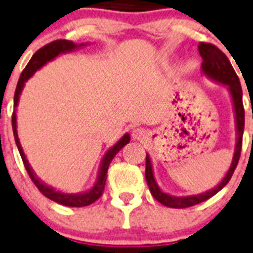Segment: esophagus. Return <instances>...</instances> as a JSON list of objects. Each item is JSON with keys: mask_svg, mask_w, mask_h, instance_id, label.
Returning <instances> with one entry per match:
<instances>
[{"mask_svg": "<svg viewBox=\"0 0 253 253\" xmlns=\"http://www.w3.org/2000/svg\"><path fill=\"white\" fill-rule=\"evenodd\" d=\"M148 136V131L143 127H136V128H133L132 131V137L135 140H144L145 137Z\"/></svg>", "mask_w": 253, "mask_h": 253, "instance_id": "1", "label": "esophagus"}]
</instances>
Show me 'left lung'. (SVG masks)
<instances>
[{
  "instance_id": "8db88e82",
  "label": "left lung",
  "mask_w": 253,
  "mask_h": 253,
  "mask_svg": "<svg viewBox=\"0 0 253 253\" xmlns=\"http://www.w3.org/2000/svg\"><path fill=\"white\" fill-rule=\"evenodd\" d=\"M199 53H200L203 63H201V73L204 74L208 79L213 80L215 83H219L225 85L229 89L231 101H233L234 113H235V127H237V144L234 149V156L231 165H230L227 173L222 178L215 187L212 190H208L199 195H190V196H174V195L166 194L161 190L157 184L153 175V168H152V161L149 155L147 153L145 157V179H147L148 187L151 190V194L157 201L161 204L169 207V208H188L192 205H196L199 203L208 200L209 198L214 196L218 191H221L223 187L229 183L230 178L233 175L234 170L237 168L238 161L240 157V151H242V137H243L244 131V108L243 101H242V87L238 75L234 71L229 58L223 54L217 46L208 42H200L199 44Z\"/></svg>"
}]
</instances>
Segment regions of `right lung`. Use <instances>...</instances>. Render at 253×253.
I'll return each instance as SVG.
<instances>
[{
	"mask_svg": "<svg viewBox=\"0 0 253 253\" xmlns=\"http://www.w3.org/2000/svg\"><path fill=\"white\" fill-rule=\"evenodd\" d=\"M87 45L88 42H85V44H75V42L69 40H55L53 41V42H50V44L45 45V46H42L41 49H39L38 52L32 55V58H31V61L26 66V69L23 70V73H22V75H20L19 78V82L16 84L15 94H14V108L16 109V106H18L20 93L23 91L26 82L30 79L38 70H40L44 65H46L48 62L53 61V59H54L55 57H58L59 54L74 52V50L83 48V46H87ZM11 122H13V131L14 137H15L16 147H18V151H19L20 153V157L23 160L24 168H26L27 173H28L30 178L35 183V186L40 190L41 194L44 195V196H46L48 199H50V200L55 201V203H58V204L66 205V207H75V208L87 207V205L94 203V201L101 196L102 191H104V187H105L106 173H108L110 162L114 159V156H116L117 153L130 141V133H125L120 140L117 141L116 144L113 145L112 148H109L108 151H106V153L104 155V157H102L101 160V164H100L97 179H96V182H94L93 187H92L91 190L84 191V192H79V194H66V192L57 191L54 187H50L49 184L44 183V182L35 174L34 169H32L30 164H28V160L26 159L23 148L20 145L19 137H18V130H16V110H14Z\"/></svg>",
	"mask_w": 253,
	"mask_h": 253,
	"instance_id": "1",
	"label": "right lung"
}]
</instances>
